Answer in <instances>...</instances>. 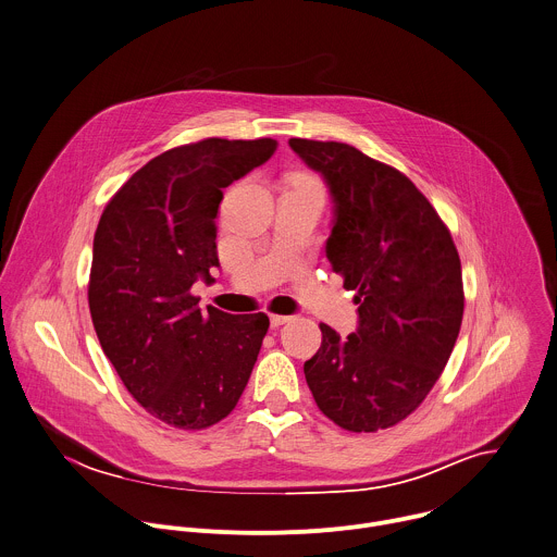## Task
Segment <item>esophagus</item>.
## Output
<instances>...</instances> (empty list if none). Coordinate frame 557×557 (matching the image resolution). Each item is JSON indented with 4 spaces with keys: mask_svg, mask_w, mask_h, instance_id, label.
Wrapping results in <instances>:
<instances>
[{
    "mask_svg": "<svg viewBox=\"0 0 557 557\" xmlns=\"http://www.w3.org/2000/svg\"><path fill=\"white\" fill-rule=\"evenodd\" d=\"M293 317H284V314H271V327H282L290 321Z\"/></svg>",
    "mask_w": 557,
    "mask_h": 557,
    "instance_id": "obj_1",
    "label": "esophagus"
}]
</instances>
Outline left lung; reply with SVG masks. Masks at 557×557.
I'll return each instance as SVG.
<instances>
[{
    "instance_id": "1",
    "label": "left lung",
    "mask_w": 557,
    "mask_h": 557,
    "mask_svg": "<svg viewBox=\"0 0 557 557\" xmlns=\"http://www.w3.org/2000/svg\"><path fill=\"white\" fill-rule=\"evenodd\" d=\"M334 201L327 260L356 290L358 330L321 323L304 364L319 410L347 432H377L412 414L434 388L460 334L462 264L428 197L395 166L336 140L290 138Z\"/></svg>"
}]
</instances>
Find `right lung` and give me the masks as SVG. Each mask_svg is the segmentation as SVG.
Listing matches in <instances>:
<instances>
[{
	"label": "right lung",
	"mask_w": 557,
	"mask_h": 557,
	"mask_svg": "<svg viewBox=\"0 0 557 557\" xmlns=\"http://www.w3.org/2000/svg\"><path fill=\"white\" fill-rule=\"evenodd\" d=\"M277 140L203 138L138 169L108 201L92 240L88 308L129 395L177 430H206L238 404L269 317L199 310L212 284L223 188L264 164Z\"/></svg>",
	"instance_id": "right-lung-1"
}]
</instances>
